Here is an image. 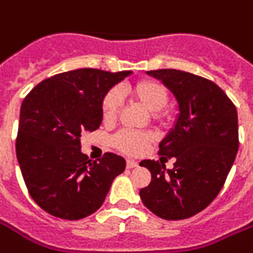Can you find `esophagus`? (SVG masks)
<instances>
[{
  "mask_svg": "<svg viewBox=\"0 0 253 253\" xmlns=\"http://www.w3.org/2000/svg\"><path fill=\"white\" fill-rule=\"evenodd\" d=\"M135 167H138V163L134 162V160H126V168L131 169V168H135Z\"/></svg>",
  "mask_w": 253,
  "mask_h": 253,
  "instance_id": "1",
  "label": "esophagus"
}]
</instances>
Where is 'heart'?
I'll return each instance as SVG.
<instances>
[{"mask_svg": "<svg viewBox=\"0 0 253 253\" xmlns=\"http://www.w3.org/2000/svg\"><path fill=\"white\" fill-rule=\"evenodd\" d=\"M130 97L138 102L142 107L154 114V118H164L166 112L163 107L168 102V90L158 80L145 79L137 81L128 89ZM123 89H112L102 99V118L106 123H112L116 120L120 108H122ZM155 139V135L151 131H130L123 130L115 135L112 143L118 150L126 155H139L145 151L146 147Z\"/></svg>", "mask_w": 253, "mask_h": 253, "instance_id": "heart-1", "label": "heart"}]
</instances>
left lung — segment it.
I'll return each instance as SVG.
<instances>
[{"label":"left lung","instance_id":"obj_1","mask_svg":"<svg viewBox=\"0 0 253 253\" xmlns=\"http://www.w3.org/2000/svg\"><path fill=\"white\" fill-rule=\"evenodd\" d=\"M174 95L178 114L173 128L159 143L160 162L142 160L151 173L139 197L152 213L164 220H183L210 206L224 186L234 164L238 114L218 85L178 70L146 72ZM174 157L173 169L163 159Z\"/></svg>","mask_w":253,"mask_h":253}]
</instances>
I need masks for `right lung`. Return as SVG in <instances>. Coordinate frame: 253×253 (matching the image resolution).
<instances>
[{
	"instance_id": "add662e5",
	"label": "right lung",
	"mask_w": 253,
	"mask_h": 253,
	"mask_svg": "<svg viewBox=\"0 0 253 253\" xmlns=\"http://www.w3.org/2000/svg\"><path fill=\"white\" fill-rule=\"evenodd\" d=\"M131 74L68 71L41 81L23 99L16 159L31 197L47 213L63 220L94 213L125 170L124 158L111 152L91 162L80 137L99 128L102 99Z\"/></svg>"
}]
</instances>
